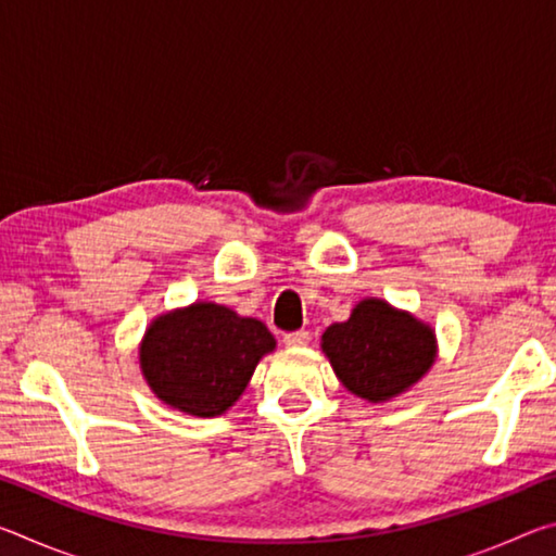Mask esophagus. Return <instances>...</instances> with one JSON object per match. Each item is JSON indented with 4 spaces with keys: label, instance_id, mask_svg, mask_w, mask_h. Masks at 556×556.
Here are the masks:
<instances>
[{
    "label": "esophagus",
    "instance_id": "34e87169",
    "mask_svg": "<svg viewBox=\"0 0 556 556\" xmlns=\"http://www.w3.org/2000/svg\"><path fill=\"white\" fill-rule=\"evenodd\" d=\"M308 341H312V336H308V331L285 333V343H287L289 348H304V345H308Z\"/></svg>",
    "mask_w": 556,
    "mask_h": 556
}]
</instances>
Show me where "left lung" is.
<instances>
[{
    "label": "left lung",
    "mask_w": 556,
    "mask_h": 556,
    "mask_svg": "<svg viewBox=\"0 0 556 556\" xmlns=\"http://www.w3.org/2000/svg\"><path fill=\"white\" fill-rule=\"evenodd\" d=\"M321 351L348 392L370 404L390 402L414 388L437 361V333L390 301L368 296L348 321L331 324Z\"/></svg>",
    "instance_id": "obj_1"
}]
</instances>
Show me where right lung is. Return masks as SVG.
<instances>
[{"mask_svg": "<svg viewBox=\"0 0 556 556\" xmlns=\"http://www.w3.org/2000/svg\"><path fill=\"white\" fill-rule=\"evenodd\" d=\"M277 348L257 318L215 301L159 314L139 343V370L159 400L191 417H220Z\"/></svg>", "mask_w": 556, "mask_h": 556, "instance_id": "right-lung-1", "label": "right lung"}]
</instances>
